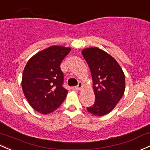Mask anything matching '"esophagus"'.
Listing matches in <instances>:
<instances>
[{
    "label": "esophagus",
    "mask_w": 150,
    "mask_h": 150,
    "mask_svg": "<svg viewBox=\"0 0 150 150\" xmlns=\"http://www.w3.org/2000/svg\"><path fill=\"white\" fill-rule=\"evenodd\" d=\"M83 84L82 83H79L78 85H77L76 87H75V89L77 90H81V88H83Z\"/></svg>",
    "instance_id": "1"
}]
</instances>
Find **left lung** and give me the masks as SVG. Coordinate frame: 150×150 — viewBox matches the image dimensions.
Masks as SVG:
<instances>
[{
  "instance_id": "1",
  "label": "left lung",
  "mask_w": 150,
  "mask_h": 150,
  "mask_svg": "<svg viewBox=\"0 0 150 150\" xmlns=\"http://www.w3.org/2000/svg\"><path fill=\"white\" fill-rule=\"evenodd\" d=\"M82 54L91 72L95 95V103L87 110L94 115L103 116L114 109L124 95V72L114 57L98 47L85 48Z\"/></svg>"
}]
</instances>
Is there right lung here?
I'll list each match as a JSON object with an SVG mask.
<instances>
[{"mask_svg": "<svg viewBox=\"0 0 150 150\" xmlns=\"http://www.w3.org/2000/svg\"><path fill=\"white\" fill-rule=\"evenodd\" d=\"M70 47L52 45L40 51L28 61L23 73L22 89L30 105L46 115L57 109L68 90L62 87L60 64Z\"/></svg>", "mask_w": 150, "mask_h": 150, "instance_id": "1", "label": "right lung"}]
</instances>
